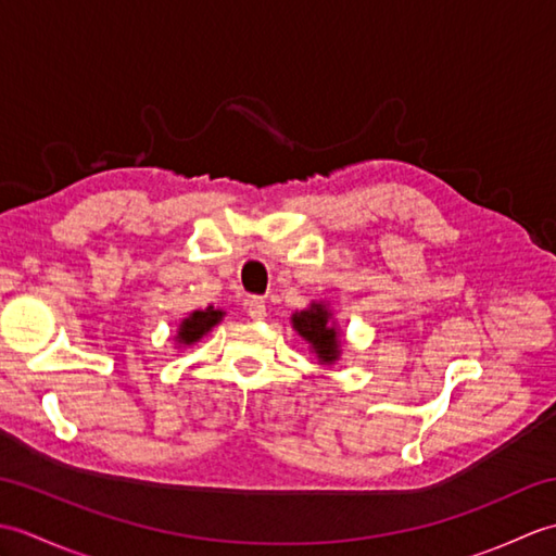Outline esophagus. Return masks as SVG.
Returning a JSON list of instances; mask_svg holds the SVG:
<instances>
[{
	"label": "esophagus",
	"mask_w": 556,
	"mask_h": 556,
	"mask_svg": "<svg viewBox=\"0 0 556 556\" xmlns=\"http://www.w3.org/2000/svg\"><path fill=\"white\" fill-rule=\"evenodd\" d=\"M248 315L253 317V320H265L267 317V301L263 296H253L248 301Z\"/></svg>",
	"instance_id": "esophagus-1"
}]
</instances>
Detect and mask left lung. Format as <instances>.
Segmentation results:
<instances>
[{
	"mask_svg": "<svg viewBox=\"0 0 556 556\" xmlns=\"http://www.w3.org/2000/svg\"><path fill=\"white\" fill-rule=\"evenodd\" d=\"M291 327L299 337L308 341L311 351L320 365H334L341 356V329L334 320V313L325 301H313L308 308L291 315Z\"/></svg>",
	"mask_w": 556,
	"mask_h": 556,
	"instance_id": "obj_1",
	"label": "left lung"
}]
</instances>
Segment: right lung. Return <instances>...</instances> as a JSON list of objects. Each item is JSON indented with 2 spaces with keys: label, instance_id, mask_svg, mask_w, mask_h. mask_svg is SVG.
<instances>
[{
  "label": "right lung",
  "instance_id": "right-lung-1",
  "mask_svg": "<svg viewBox=\"0 0 556 556\" xmlns=\"http://www.w3.org/2000/svg\"><path fill=\"white\" fill-rule=\"evenodd\" d=\"M222 317H224V311L212 308V305L205 311L188 313L181 320L179 329H176V337H174L176 349H181V346L186 349V346L198 344V341L203 339L207 332H212V327L222 323Z\"/></svg>",
  "mask_w": 556,
  "mask_h": 556
}]
</instances>
